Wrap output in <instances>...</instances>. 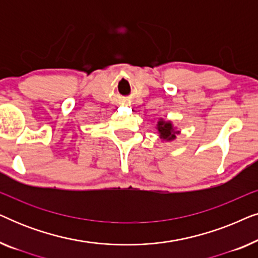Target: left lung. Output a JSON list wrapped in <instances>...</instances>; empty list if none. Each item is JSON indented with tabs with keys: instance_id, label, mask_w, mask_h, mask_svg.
Here are the masks:
<instances>
[{
	"instance_id": "left-lung-1",
	"label": "left lung",
	"mask_w": 258,
	"mask_h": 258,
	"mask_svg": "<svg viewBox=\"0 0 258 258\" xmlns=\"http://www.w3.org/2000/svg\"><path fill=\"white\" fill-rule=\"evenodd\" d=\"M157 129H158V133L161 134V137H162V139H164V140L175 139V137H176L175 134L177 133V132H174V130H172V126H171L170 123H165L163 121L158 122Z\"/></svg>"
}]
</instances>
